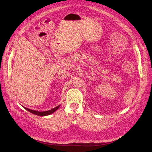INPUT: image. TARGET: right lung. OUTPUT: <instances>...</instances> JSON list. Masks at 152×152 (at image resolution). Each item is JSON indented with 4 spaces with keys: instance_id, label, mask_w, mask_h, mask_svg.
<instances>
[{
    "instance_id": "1",
    "label": "right lung",
    "mask_w": 152,
    "mask_h": 152,
    "mask_svg": "<svg viewBox=\"0 0 152 152\" xmlns=\"http://www.w3.org/2000/svg\"><path fill=\"white\" fill-rule=\"evenodd\" d=\"M23 107V106H22ZM24 108L26 109L27 110H28V112H30V113H34L36 115H38V116H41V117H44V116H47V115H49L52 113H53L54 112H56L57 109L60 107V105L57 106L56 107L53 108L51 110H47V111H44V112H39V111H37V110H31V109H29L28 108H26L25 107H23Z\"/></svg>"
}]
</instances>
